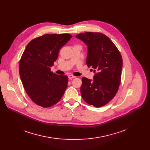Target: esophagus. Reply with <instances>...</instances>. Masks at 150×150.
I'll return each instance as SVG.
<instances>
[{"label":"esophagus","instance_id":"esophagus-1","mask_svg":"<svg viewBox=\"0 0 150 150\" xmlns=\"http://www.w3.org/2000/svg\"><path fill=\"white\" fill-rule=\"evenodd\" d=\"M68 78H69V79L70 80H72V79H74V78H75V76H73V75H69L68 76Z\"/></svg>","mask_w":150,"mask_h":150}]
</instances>
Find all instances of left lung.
I'll list each match as a JSON object with an SVG mask.
<instances>
[{"instance_id":"obj_1","label":"left lung","mask_w":150,"mask_h":150,"mask_svg":"<svg viewBox=\"0 0 150 150\" xmlns=\"http://www.w3.org/2000/svg\"><path fill=\"white\" fill-rule=\"evenodd\" d=\"M88 46L86 64L93 69V79L82 78L80 92L83 100L93 106H103L119 89L123 61L116 46L101 33L86 32L76 35ZM92 70V69H91Z\"/></svg>"}]
</instances>
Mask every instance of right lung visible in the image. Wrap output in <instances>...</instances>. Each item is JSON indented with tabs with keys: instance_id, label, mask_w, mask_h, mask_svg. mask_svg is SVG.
<instances>
[{
	"instance_id": "right-lung-1",
	"label": "right lung",
	"mask_w": 150,
	"mask_h": 150,
	"mask_svg": "<svg viewBox=\"0 0 150 150\" xmlns=\"http://www.w3.org/2000/svg\"><path fill=\"white\" fill-rule=\"evenodd\" d=\"M72 37L69 34H46L31 40L19 62L22 84L34 103L44 108L57 103L67 87L68 77L58 75L50 67L59 49Z\"/></svg>"
}]
</instances>
